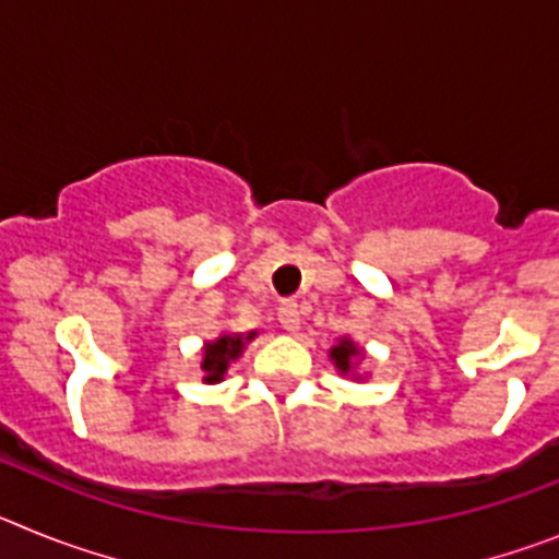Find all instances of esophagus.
I'll use <instances>...</instances> for the list:
<instances>
[{
  "label": "esophagus",
  "mask_w": 559,
  "mask_h": 559,
  "mask_svg": "<svg viewBox=\"0 0 559 559\" xmlns=\"http://www.w3.org/2000/svg\"><path fill=\"white\" fill-rule=\"evenodd\" d=\"M276 316H280V324H283V330H288V333H296L299 324H302V313H299V305L296 302H283Z\"/></svg>",
  "instance_id": "1"
}]
</instances>
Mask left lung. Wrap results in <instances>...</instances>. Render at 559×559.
<instances>
[{
    "instance_id": "8db88e82",
    "label": "left lung",
    "mask_w": 559,
    "mask_h": 559,
    "mask_svg": "<svg viewBox=\"0 0 559 559\" xmlns=\"http://www.w3.org/2000/svg\"><path fill=\"white\" fill-rule=\"evenodd\" d=\"M330 360H333V367L338 369V374H344V378H353V380H360L364 374L358 372L360 360H364V347H358L349 335H341L338 341H335L333 347H330Z\"/></svg>"
}]
</instances>
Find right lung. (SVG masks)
Segmentation results:
<instances>
[{"label":"right lung","mask_w":559,"mask_h":559,"mask_svg":"<svg viewBox=\"0 0 559 559\" xmlns=\"http://www.w3.org/2000/svg\"><path fill=\"white\" fill-rule=\"evenodd\" d=\"M257 333H221L218 338L212 341H204V347H201V380L204 383H210V386H215V383H221V380L226 378V372H229V367L235 364L240 355H243L246 344L249 341H254Z\"/></svg>","instance_id":"add662e5"}]
</instances>
